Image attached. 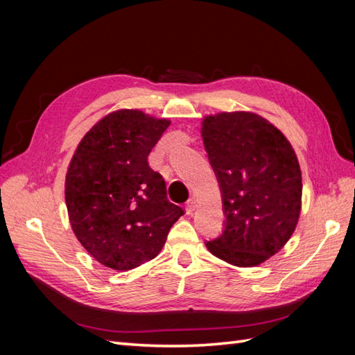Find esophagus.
<instances>
[{
	"mask_svg": "<svg viewBox=\"0 0 355 355\" xmlns=\"http://www.w3.org/2000/svg\"><path fill=\"white\" fill-rule=\"evenodd\" d=\"M196 209H197L196 200H194V198H189L188 202H187V213H188V214H192V213H194Z\"/></svg>",
	"mask_w": 355,
	"mask_h": 355,
	"instance_id": "34e87169",
	"label": "esophagus"
}]
</instances>
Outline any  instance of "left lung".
Instances as JSON below:
<instances>
[{"label":"left lung","mask_w":355,"mask_h":355,"mask_svg":"<svg viewBox=\"0 0 355 355\" xmlns=\"http://www.w3.org/2000/svg\"><path fill=\"white\" fill-rule=\"evenodd\" d=\"M200 130L227 216L207 249L234 266L261 265L297 227L302 173L295 149L280 128L252 111L206 115Z\"/></svg>","instance_id":"left-lung-1"}]
</instances>
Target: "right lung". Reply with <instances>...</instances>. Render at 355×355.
Returning a JSON list of instances; mask_svg holds the SVG:
<instances>
[{"label": "right lung", "mask_w": 355, "mask_h": 355, "mask_svg": "<svg viewBox=\"0 0 355 355\" xmlns=\"http://www.w3.org/2000/svg\"><path fill=\"white\" fill-rule=\"evenodd\" d=\"M170 125L141 110H116L84 135L65 178L75 237L99 263L130 271L163 249L184 214L167 198L166 182L148 155Z\"/></svg>", "instance_id": "1"}]
</instances>
